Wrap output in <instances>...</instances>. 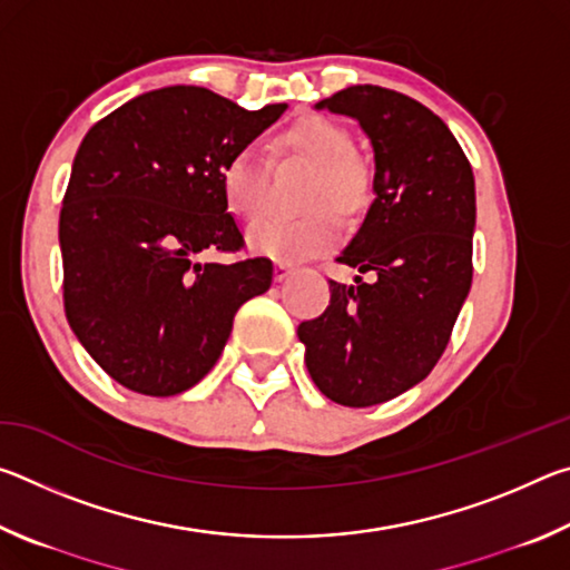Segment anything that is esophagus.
I'll return each mask as SVG.
<instances>
[{"label": "esophagus", "mask_w": 570, "mask_h": 570, "mask_svg": "<svg viewBox=\"0 0 570 570\" xmlns=\"http://www.w3.org/2000/svg\"><path fill=\"white\" fill-rule=\"evenodd\" d=\"M292 274H294V266L292 264L276 262V266H274V278H276V282H284V278H288Z\"/></svg>", "instance_id": "obj_1"}]
</instances>
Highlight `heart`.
<instances>
[{
	"label": "heart",
	"instance_id": "b5f03b06",
	"mask_svg": "<svg viewBox=\"0 0 570 570\" xmlns=\"http://www.w3.org/2000/svg\"><path fill=\"white\" fill-rule=\"evenodd\" d=\"M286 156L308 163L302 206L296 218H262L248 228V248L276 262H302L336 246L342 236L340 216H354L366 208L372 196V170L354 153L352 135L330 118H304L278 135ZM220 188L234 214L256 218L266 206L264 166L254 148L238 150L220 170ZM331 208L326 209L325 206Z\"/></svg>",
	"mask_w": 570,
	"mask_h": 570
}]
</instances>
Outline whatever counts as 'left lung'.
<instances>
[{
    "label": "left lung",
    "instance_id": "8db88e82",
    "mask_svg": "<svg viewBox=\"0 0 570 570\" xmlns=\"http://www.w3.org/2000/svg\"><path fill=\"white\" fill-rule=\"evenodd\" d=\"M314 108L360 122L374 200L336 258L360 276L330 282L326 312L296 334L326 397L372 407L420 384L445 352L472 284L475 178L448 125L407 95L354 85Z\"/></svg>",
    "mask_w": 570,
    "mask_h": 570
}]
</instances>
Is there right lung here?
I'll return each instance as SVG.
<instances>
[{"label":"right lung","mask_w":570,"mask_h":570,"mask_svg":"<svg viewBox=\"0 0 570 570\" xmlns=\"http://www.w3.org/2000/svg\"><path fill=\"white\" fill-rule=\"evenodd\" d=\"M284 110L173 85L120 105L77 148L60 214L65 314L122 387L190 390L214 370L238 306L272 286L268 258L198 254L244 246L220 170Z\"/></svg>","instance_id":"right-lung-1"}]
</instances>
